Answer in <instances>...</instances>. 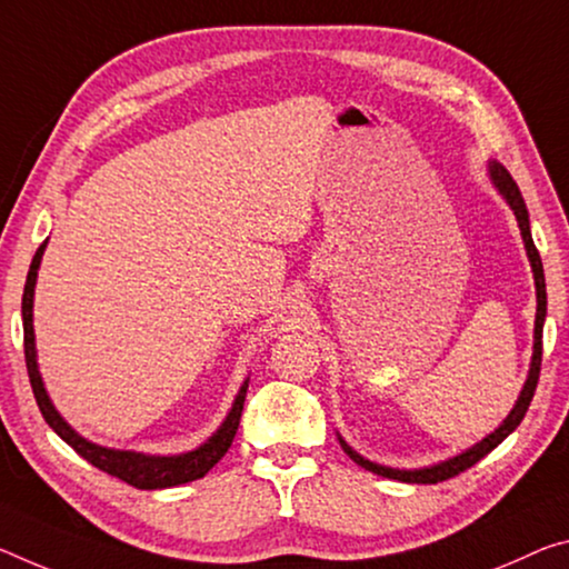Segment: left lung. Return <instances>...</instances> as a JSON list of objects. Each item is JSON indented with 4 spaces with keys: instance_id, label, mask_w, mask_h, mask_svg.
<instances>
[{
    "instance_id": "obj_1",
    "label": "left lung",
    "mask_w": 569,
    "mask_h": 569,
    "mask_svg": "<svg viewBox=\"0 0 569 569\" xmlns=\"http://www.w3.org/2000/svg\"><path fill=\"white\" fill-rule=\"evenodd\" d=\"M486 171H489V179L496 192L503 197V202L509 204V210L513 212V218L519 222V230H521V240H525V250H527V258H529V266H531V276H535V291H537V317H535V347H531V362H529V372H527V380L525 387H521L517 402H513L511 412L503 418V422L489 436L481 438L479 443H473L471 448L461 450V453L446 458V461H438L432 466H422V468H392V466H382V463H375L369 461V458L359 456L355 448H351L345 438L339 436V443L345 448V453L355 461L357 466L367 468V471H372L377 476H382V479H395V481H402V483H438V481H446V479H453V476L463 473L466 468H471L473 463H479L486 453H491V450L501 443L503 438L511 436L513 430L521 420H525V415L529 410V402L535 398V390H537V382H539V367H542V329H545V317H547V286H545V268H542V258H539V252L535 248V240H531V230H529V212H527V204H525V197H521L517 182H513L511 174L507 169H503L499 161L489 159V164H486Z\"/></svg>"
}]
</instances>
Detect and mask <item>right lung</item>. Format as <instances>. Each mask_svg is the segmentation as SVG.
<instances>
[{
  "label": "right lung",
  "mask_w": 569,
  "mask_h": 569,
  "mask_svg": "<svg viewBox=\"0 0 569 569\" xmlns=\"http://www.w3.org/2000/svg\"><path fill=\"white\" fill-rule=\"evenodd\" d=\"M44 248H48V240L42 242L34 252L30 273H27L24 293H22V327H24V362H27V375H30V385L34 392V400H38V408L48 426L58 432V436L66 440L70 448H76L78 456H83L88 463H93L101 471L116 476L126 483L137 486L143 491L154 489H171V486L189 483L202 479V476L210 471V468L220 461V458L228 453L232 446V438H236L240 415H242V402H246L248 382L240 385V390L232 400L230 412L224 415L220 428L212 432L210 438L204 440L187 453H174V456H159V453H139V450H123V448H106L98 446L93 440L80 436V432L70 426V422L62 418L56 405H52L48 390H44L40 365H38V347H34V323H32V306H34V286H38V270L42 263Z\"/></svg>",
  "instance_id": "right-lung-1"
}]
</instances>
